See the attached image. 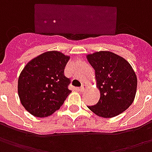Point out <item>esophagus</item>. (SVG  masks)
<instances>
[{"label": "esophagus", "instance_id": "obj_1", "mask_svg": "<svg viewBox=\"0 0 152 152\" xmlns=\"http://www.w3.org/2000/svg\"><path fill=\"white\" fill-rule=\"evenodd\" d=\"M85 88H86V86H85V85H82L80 87V88H79V91H83L84 90H85Z\"/></svg>", "mask_w": 152, "mask_h": 152}]
</instances>
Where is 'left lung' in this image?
Returning <instances> with one entry per match:
<instances>
[{
  "label": "left lung",
  "instance_id": "8db88e82",
  "mask_svg": "<svg viewBox=\"0 0 152 152\" xmlns=\"http://www.w3.org/2000/svg\"><path fill=\"white\" fill-rule=\"evenodd\" d=\"M95 69L96 87L100 92L98 103L88 106L97 116L111 118L132 104L137 91V76L126 59L109 51L87 55Z\"/></svg>",
  "mask_w": 152,
  "mask_h": 152
}]
</instances>
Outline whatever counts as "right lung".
I'll list each match as a JSON object with an SVG mask.
<instances>
[{"label": "right lung", "instance_id": "add662e5", "mask_svg": "<svg viewBox=\"0 0 152 152\" xmlns=\"http://www.w3.org/2000/svg\"><path fill=\"white\" fill-rule=\"evenodd\" d=\"M69 56L49 51L31 60L21 72L18 82L20 101L26 111L46 117L58 110L71 92L70 80L64 75Z\"/></svg>", "mask_w": 152, "mask_h": 152}]
</instances>
